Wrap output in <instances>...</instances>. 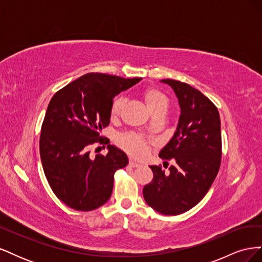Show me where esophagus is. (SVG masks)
I'll list each match as a JSON object with an SVG mask.
<instances>
[{
    "label": "esophagus",
    "instance_id": "esophagus-1",
    "mask_svg": "<svg viewBox=\"0 0 262 262\" xmlns=\"http://www.w3.org/2000/svg\"><path fill=\"white\" fill-rule=\"evenodd\" d=\"M129 165L131 166V167H134V168H138V167H140L141 166V164H139V163H137V162H134V161H130L129 162Z\"/></svg>",
    "mask_w": 262,
    "mask_h": 262
}]
</instances>
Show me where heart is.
<instances>
[{"instance_id":"b5f03b06","label":"heart","mask_w":262,"mask_h":262,"mask_svg":"<svg viewBox=\"0 0 262 262\" xmlns=\"http://www.w3.org/2000/svg\"><path fill=\"white\" fill-rule=\"evenodd\" d=\"M142 97H143L145 104L150 113H154L156 110L164 109L167 106V97L166 95L154 86H147L142 91ZM124 106L123 97H116L110 106V117L113 119L120 116ZM119 144L120 146L131 154L132 156L141 157L146 153L147 142L142 137L134 133H128L121 136L119 139Z\"/></svg>"}]
</instances>
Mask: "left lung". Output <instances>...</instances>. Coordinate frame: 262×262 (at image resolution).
Masks as SVG:
<instances>
[{
	"instance_id": "obj_1",
	"label": "left lung",
	"mask_w": 262,
	"mask_h": 262,
	"mask_svg": "<svg viewBox=\"0 0 262 262\" xmlns=\"http://www.w3.org/2000/svg\"><path fill=\"white\" fill-rule=\"evenodd\" d=\"M171 86L181 114L177 130L158 154L175 160L169 171L149 166L153 180L143 188L146 203L158 213L178 215L199 203L215 179L222 157L221 120L216 106L187 83L162 80Z\"/></svg>"
}]
</instances>
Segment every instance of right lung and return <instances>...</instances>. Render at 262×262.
Returning a JSON list of instances; mask_svg holds the SVG:
<instances>
[{
  "label": "right lung",
  "mask_w": 262,
  "mask_h": 262,
  "mask_svg": "<svg viewBox=\"0 0 262 262\" xmlns=\"http://www.w3.org/2000/svg\"><path fill=\"white\" fill-rule=\"evenodd\" d=\"M141 80L87 73L51 98L41 125L40 158L52 191L71 209L92 211L112 195L115 172L128 165V157L108 145L106 156L92 160L89 148L107 144L99 132L110 122L114 97Z\"/></svg>",
  "instance_id": "add662e5"
}]
</instances>
